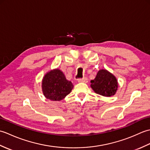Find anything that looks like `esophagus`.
Listing matches in <instances>:
<instances>
[{
  "label": "esophagus",
  "mask_w": 150,
  "mask_h": 150,
  "mask_svg": "<svg viewBox=\"0 0 150 150\" xmlns=\"http://www.w3.org/2000/svg\"><path fill=\"white\" fill-rule=\"evenodd\" d=\"M78 82H84V83H87L88 82V79L87 77H84L82 79H78Z\"/></svg>",
  "instance_id": "obj_1"
}]
</instances>
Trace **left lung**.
<instances>
[{
    "instance_id": "left-lung-1",
    "label": "left lung",
    "mask_w": 150,
    "mask_h": 150,
    "mask_svg": "<svg viewBox=\"0 0 150 150\" xmlns=\"http://www.w3.org/2000/svg\"><path fill=\"white\" fill-rule=\"evenodd\" d=\"M90 86L95 93L104 97H111L116 93L118 82L115 76L105 69H100L91 81Z\"/></svg>"
}]
</instances>
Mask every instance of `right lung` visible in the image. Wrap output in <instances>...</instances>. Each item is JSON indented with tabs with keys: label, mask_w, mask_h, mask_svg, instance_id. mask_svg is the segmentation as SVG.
<instances>
[{
	"label": "right lung",
	"mask_w": 150,
	"mask_h": 150,
	"mask_svg": "<svg viewBox=\"0 0 150 150\" xmlns=\"http://www.w3.org/2000/svg\"><path fill=\"white\" fill-rule=\"evenodd\" d=\"M73 85L67 80L61 70L56 68L47 72L42 81V93L47 99L60 101L70 93Z\"/></svg>",
	"instance_id": "1"
}]
</instances>
